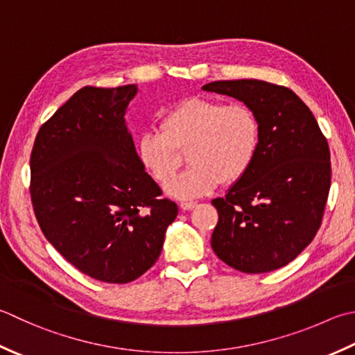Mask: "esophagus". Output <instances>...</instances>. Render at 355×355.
<instances>
[{
  "label": "esophagus",
  "instance_id": "esophagus-1",
  "mask_svg": "<svg viewBox=\"0 0 355 355\" xmlns=\"http://www.w3.org/2000/svg\"><path fill=\"white\" fill-rule=\"evenodd\" d=\"M197 206V201H182V203H180V209H183V211H191V209H193V207Z\"/></svg>",
  "mask_w": 355,
  "mask_h": 355
}]
</instances>
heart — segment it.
I'll list each match as a JSON object with an SVG mask.
<instances>
[{"label": "heart", "mask_w": 355, "mask_h": 355, "mask_svg": "<svg viewBox=\"0 0 355 355\" xmlns=\"http://www.w3.org/2000/svg\"><path fill=\"white\" fill-rule=\"evenodd\" d=\"M260 140V120L246 104L189 98L162 118L159 130L143 132L137 155L146 172L164 184L178 169V152L189 147L191 166L166 184L171 197L186 200L245 177L259 155Z\"/></svg>", "instance_id": "1"}]
</instances>
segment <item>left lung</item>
I'll use <instances>...</instances> for the list:
<instances>
[{"label": "left lung", "mask_w": 355, "mask_h": 355, "mask_svg": "<svg viewBox=\"0 0 355 355\" xmlns=\"http://www.w3.org/2000/svg\"><path fill=\"white\" fill-rule=\"evenodd\" d=\"M203 90L232 96L260 120L259 155L225 197L212 200L214 252L227 266L263 274L288 265L314 240L331 187L329 146L293 90L260 80L212 81Z\"/></svg>", "instance_id": "left-lung-1"}]
</instances>
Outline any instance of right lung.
Instances as JSON below:
<instances>
[{
	"label": "right lung",
	"instance_id": "right-lung-1",
	"mask_svg": "<svg viewBox=\"0 0 355 355\" xmlns=\"http://www.w3.org/2000/svg\"><path fill=\"white\" fill-rule=\"evenodd\" d=\"M137 90L80 89L41 126L31 155V198L44 237L106 283H129L154 266L178 214L159 198L128 130Z\"/></svg>",
	"mask_w": 355,
	"mask_h": 355
}]
</instances>
